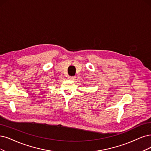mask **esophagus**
Returning <instances> with one entry per match:
<instances>
[{"mask_svg": "<svg viewBox=\"0 0 151 151\" xmlns=\"http://www.w3.org/2000/svg\"><path fill=\"white\" fill-rule=\"evenodd\" d=\"M75 76H68V78L69 79V80H74L75 79Z\"/></svg>", "mask_w": 151, "mask_h": 151, "instance_id": "1", "label": "esophagus"}]
</instances>
